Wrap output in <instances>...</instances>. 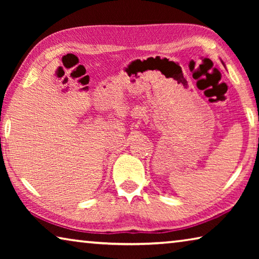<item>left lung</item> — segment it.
Returning a JSON list of instances; mask_svg holds the SVG:
<instances>
[{
	"label": "left lung",
	"instance_id": "obj_1",
	"mask_svg": "<svg viewBox=\"0 0 259 259\" xmlns=\"http://www.w3.org/2000/svg\"><path fill=\"white\" fill-rule=\"evenodd\" d=\"M222 63H223V61H222Z\"/></svg>",
	"mask_w": 259,
	"mask_h": 259
}]
</instances>
